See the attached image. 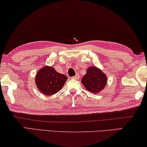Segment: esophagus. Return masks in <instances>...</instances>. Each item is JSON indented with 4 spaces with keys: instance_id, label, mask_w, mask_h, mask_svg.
<instances>
[{
    "instance_id": "34e87169",
    "label": "esophagus",
    "mask_w": 147,
    "mask_h": 147,
    "mask_svg": "<svg viewBox=\"0 0 147 147\" xmlns=\"http://www.w3.org/2000/svg\"><path fill=\"white\" fill-rule=\"evenodd\" d=\"M73 78H74V79H78V78H79V76H78V75L74 76H73Z\"/></svg>"
}]
</instances>
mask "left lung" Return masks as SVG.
<instances>
[{
	"label": "left lung",
	"instance_id": "left-lung-1",
	"mask_svg": "<svg viewBox=\"0 0 147 147\" xmlns=\"http://www.w3.org/2000/svg\"><path fill=\"white\" fill-rule=\"evenodd\" d=\"M81 82L88 92L98 94L105 88L107 77L101 69L97 67H88L86 74L83 76Z\"/></svg>",
	"mask_w": 147,
	"mask_h": 147
}]
</instances>
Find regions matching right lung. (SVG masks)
Here are the masks:
<instances>
[{"label":"right lung","instance_id":"add662e5","mask_svg":"<svg viewBox=\"0 0 147 147\" xmlns=\"http://www.w3.org/2000/svg\"><path fill=\"white\" fill-rule=\"evenodd\" d=\"M34 80L36 87L41 93L52 95L61 90L67 77L63 74L57 73L53 67L45 66L38 70Z\"/></svg>","mask_w":147,"mask_h":147}]
</instances>
